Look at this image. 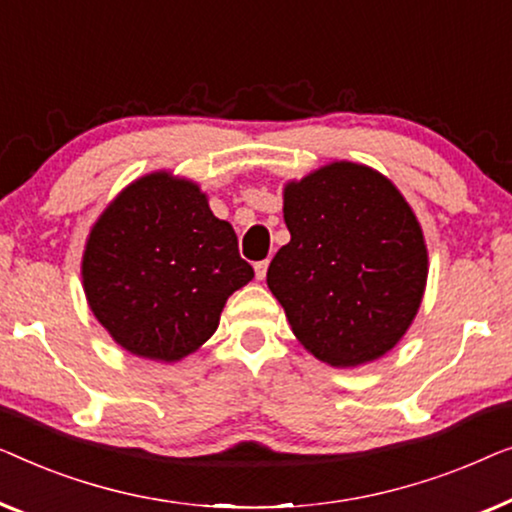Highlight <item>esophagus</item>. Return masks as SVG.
Listing matches in <instances>:
<instances>
[{
  "label": "esophagus",
  "mask_w": 512,
  "mask_h": 512,
  "mask_svg": "<svg viewBox=\"0 0 512 512\" xmlns=\"http://www.w3.org/2000/svg\"><path fill=\"white\" fill-rule=\"evenodd\" d=\"M266 269H269V259H264V262H257V264H255V276H257V280H264V278H266Z\"/></svg>",
  "instance_id": "obj_1"
}]
</instances>
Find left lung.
Instances as JSON below:
<instances>
[{
  "label": "left lung",
  "mask_w": 512,
  "mask_h": 512,
  "mask_svg": "<svg viewBox=\"0 0 512 512\" xmlns=\"http://www.w3.org/2000/svg\"><path fill=\"white\" fill-rule=\"evenodd\" d=\"M290 243L266 285L315 359L357 369L387 355L420 311L429 253L420 220L390 178L336 160L283 185Z\"/></svg>",
  "instance_id": "1"
}]
</instances>
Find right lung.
<instances>
[{
  "label": "right lung",
  "instance_id": "add662e5",
  "mask_svg": "<svg viewBox=\"0 0 512 512\" xmlns=\"http://www.w3.org/2000/svg\"><path fill=\"white\" fill-rule=\"evenodd\" d=\"M81 278L92 315L122 350L174 364L215 334L255 271L199 183L160 169L122 187L95 220Z\"/></svg>",
  "mask_w": 512,
  "mask_h": 512
}]
</instances>
